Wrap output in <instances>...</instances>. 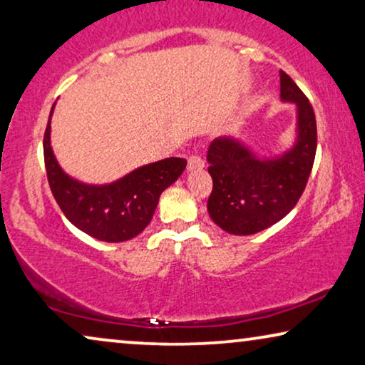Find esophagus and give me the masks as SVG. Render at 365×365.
Returning a JSON list of instances; mask_svg holds the SVG:
<instances>
[{"label": "esophagus", "instance_id": "1", "mask_svg": "<svg viewBox=\"0 0 365 365\" xmlns=\"http://www.w3.org/2000/svg\"><path fill=\"white\" fill-rule=\"evenodd\" d=\"M203 167H205V162H203L200 157L192 155V157L188 158V165H187V168H188L190 172H193V170H202Z\"/></svg>", "mask_w": 365, "mask_h": 365}]
</instances>
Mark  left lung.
<instances>
[{
	"mask_svg": "<svg viewBox=\"0 0 365 365\" xmlns=\"http://www.w3.org/2000/svg\"><path fill=\"white\" fill-rule=\"evenodd\" d=\"M281 102L294 104V140L286 150L259 155L238 137L210 143L207 160L213 190L210 218L230 235H255L273 227L294 208L314 163L317 135L312 106L289 76L279 71Z\"/></svg>",
	"mask_w": 365,
	"mask_h": 365,
	"instance_id": "left-lung-1",
	"label": "left lung"
}]
</instances>
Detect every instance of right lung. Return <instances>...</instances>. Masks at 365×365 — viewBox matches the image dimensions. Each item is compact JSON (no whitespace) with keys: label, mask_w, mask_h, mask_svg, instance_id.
Segmentation results:
<instances>
[{"label":"right lung","mask_w":365,"mask_h":365,"mask_svg":"<svg viewBox=\"0 0 365 365\" xmlns=\"http://www.w3.org/2000/svg\"><path fill=\"white\" fill-rule=\"evenodd\" d=\"M51 109L44 132L48 182L66 218L92 238L122 243L140 235L155 213L162 192L182 175L187 160L168 157L147 163L110 183H86L68 175L51 147Z\"/></svg>","instance_id":"1"}]
</instances>
